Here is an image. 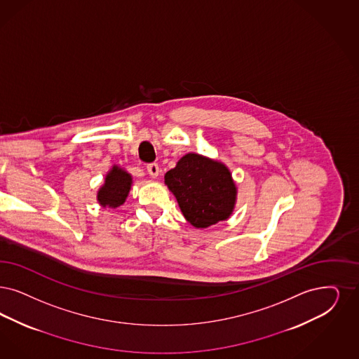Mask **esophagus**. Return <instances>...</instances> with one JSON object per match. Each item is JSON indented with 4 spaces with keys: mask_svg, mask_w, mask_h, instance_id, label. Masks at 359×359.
I'll return each mask as SVG.
<instances>
[{
    "mask_svg": "<svg viewBox=\"0 0 359 359\" xmlns=\"http://www.w3.org/2000/svg\"><path fill=\"white\" fill-rule=\"evenodd\" d=\"M147 173L151 178H157L160 175V166L157 163H149L147 165Z\"/></svg>",
    "mask_w": 359,
    "mask_h": 359,
    "instance_id": "esophagus-1",
    "label": "esophagus"
}]
</instances>
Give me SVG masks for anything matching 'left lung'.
I'll return each instance as SVG.
<instances>
[{
	"instance_id": "obj_1",
	"label": "left lung",
	"mask_w": 359,
	"mask_h": 359,
	"mask_svg": "<svg viewBox=\"0 0 359 359\" xmlns=\"http://www.w3.org/2000/svg\"><path fill=\"white\" fill-rule=\"evenodd\" d=\"M165 185L173 193L186 221L197 229L226 221L234 212L237 185L221 161L187 153L165 174Z\"/></svg>"
}]
</instances>
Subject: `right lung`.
<instances>
[{
    "mask_svg": "<svg viewBox=\"0 0 359 359\" xmlns=\"http://www.w3.org/2000/svg\"><path fill=\"white\" fill-rule=\"evenodd\" d=\"M133 185V177L121 166H111L105 175V181L97 191L100 206L109 209H118L129 196Z\"/></svg>",
    "mask_w": 359,
    "mask_h": 359,
    "instance_id": "right-lung-1",
    "label": "right lung"
}]
</instances>
